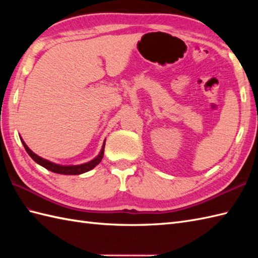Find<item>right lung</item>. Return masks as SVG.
<instances>
[{"label":"right lung","instance_id":"1","mask_svg":"<svg viewBox=\"0 0 258 258\" xmlns=\"http://www.w3.org/2000/svg\"><path fill=\"white\" fill-rule=\"evenodd\" d=\"M20 139L22 141V144H23L25 151L27 152V154L32 157L33 161L37 163L38 165L45 167L46 169H48V171H51L53 173H57V174H63V175H80V174H83V173L91 171V169L94 168L97 164L102 161L103 155H104V147H105V141H104L101 152L98 153V155L93 158L92 161L87 162V163L80 164V165H59V164L50 162V161L45 160V158L36 155L34 152H32L29 149V146L25 144V142L23 141V139L21 138V136H20Z\"/></svg>","mask_w":258,"mask_h":258}]
</instances>
